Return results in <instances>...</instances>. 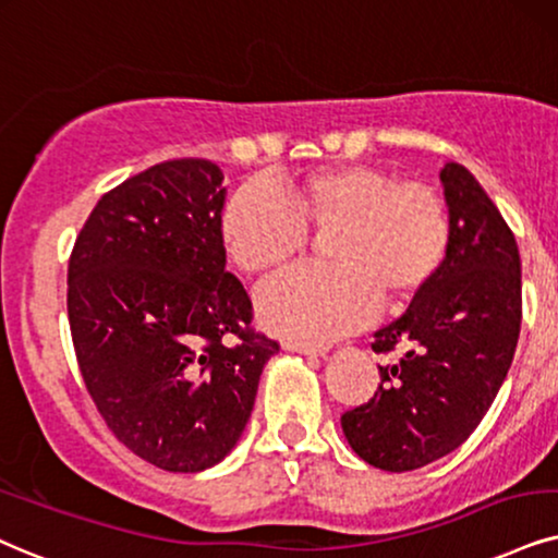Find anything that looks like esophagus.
Segmentation results:
<instances>
[{
	"label": "esophagus",
	"instance_id": "obj_1",
	"mask_svg": "<svg viewBox=\"0 0 558 558\" xmlns=\"http://www.w3.org/2000/svg\"><path fill=\"white\" fill-rule=\"evenodd\" d=\"M283 348L291 352H303V355H324V348L319 344H306V342H295V340H283Z\"/></svg>",
	"mask_w": 558,
	"mask_h": 558
}]
</instances>
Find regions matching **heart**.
<instances>
[{
	"label": "heart",
	"mask_w": 558,
	"mask_h": 558,
	"mask_svg": "<svg viewBox=\"0 0 558 558\" xmlns=\"http://www.w3.org/2000/svg\"><path fill=\"white\" fill-rule=\"evenodd\" d=\"M308 231L327 234V267L291 270L259 291V316L288 340L324 344L384 306L425 293L450 252L442 195L397 182L373 165H337L244 185L221 214V244L244 275L265 278L306 255Z\"/></svg>",
	"instance_id": "b5f03b06"
}]
</instances>
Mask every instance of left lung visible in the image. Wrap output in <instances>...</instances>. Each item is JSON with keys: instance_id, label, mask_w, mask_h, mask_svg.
I'll return each mask as SVG.
<instances>
[{"instance_id": "left-lung-1", "label": "left lung", "mask_w": 558, "mask_h": 558, "mask_svg": "<svg viewBox=\"0 0 558 558\" xmlns=\"http://www.w3.org/2000/svg\"><path fill=\"white\" fill-rule=\"evenodd\" d=\"M453 239L435 283L371 348L378 365L368 401L342 414L357 456L384 471L422 469L474 433L510 371L523 319L512 229L463 165L442 167Z\"/></svg>"}]
</instances>
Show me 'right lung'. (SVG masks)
Instances as JSON below:
<instances>
[{"instance_id":"right-lung-1","label":"right lung","mask_w":558,"mask_h":558,"mask_svg":"<svg viewBox=\"0 0 558 558\" xmlns=\"http://www.w3.org/2000/svg\"><path fill=\"white\" fill-rule=\"evenodd\" d=\"M221 169L169 159L105 193L69 257V327L97 412L131 453L178 474L236 446L278 340L227 270Z\"/></svg>"}]
</instances>
